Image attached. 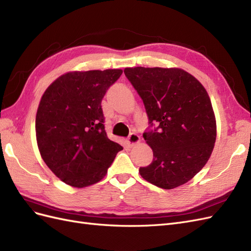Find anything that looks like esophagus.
<instances>
[{
	"mask_svg": "<svg viewBox=\"0 0 251 251\" xmlns=\"http://www.w3.org/2000/svg\"><path fill=\"white\" fill-rule=\"evenodd\" d=\"M139 141H140L139 136L137 134L132 133L130 136H128L126 142V146L127 147H133V146H135L136 143H138Z\"/></svg>",
	"mask_w": 251,
	"mask_h": 251,
	"instance_id": "obj_1",
	"label": "esophagus"
}]
</instances>
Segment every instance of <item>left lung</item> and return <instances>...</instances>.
I'll use <instances>...</instances> for the list:
<instances>
[{"mask_svg": "<svg viewBox=\"0 0 251 251\" xmlns=\"http://www.w3.org/2000/svg\"><path fill=\"white\" fill-rule=\"evenodd\" d=\"M154 131L143 133L153 161L141 177L164 189L186 183L206 164L215 147L217 124L207 91L180 68H126Z\"/></svg>", "mask_w": 251, "mask_h": 251, "instance_id": "obj_1", "label": "left lung"}]
</instances>
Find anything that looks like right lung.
<instances>
[{"label": "right lung", "instance_id": "right-lung-1", "mask_svg": "<svg viewBox=\"0 0 251 251\" xmlns=\"http://www.w3.org/2000/svg\"><path fill=\"white\" fill-rule=\"evenodd\" d=\"M121 69L71 71L45 91L35 118L44 162L66 184L82 188L100 182L119 151L104 131L101 100Z\"/></svg>", "mask_w": 251, "mask_h": 251}]
</instances>
